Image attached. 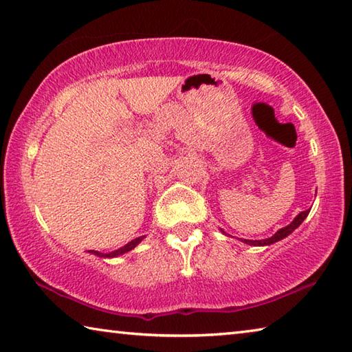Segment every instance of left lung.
Returning a JSON list of instances; mask_svg holds the SVG:
<instances>
[{
	"label": "left lung",
	"mask_w": 352,
	"mask_h": 352,
	"mask_svg": "<svg viewBox=\"0 0 352 352\" xmlns=\"http://www.w3.org/2000/svg\"><path fill=\"white\" fill-rule=\"evenodd\" d=\"M308 213H309V210L302 211L300 214H297V217L294 219L293 222H291V223L288 225V227H285V228L279 230L274 236H271L270 239H265V241H243V242L248 243V245H270V243H274V242H277V241H280V239L287 237L288 234L293 233V231H294L297 227H299V225L305 221V217L308 216Z\"/></svg>",
	"instance_id": "left-lung-1"
}]
</instances>
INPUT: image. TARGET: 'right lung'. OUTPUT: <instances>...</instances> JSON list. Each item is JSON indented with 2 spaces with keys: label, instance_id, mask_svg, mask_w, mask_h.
Wrapping results in <instances>:
<instances>
[{
  "label": "right lung",
  "instance_id": "right-lung-1",
  "mask_svg": "<svg viewBox=\"0 0 352 352\" xmlns=\"http://www.w3.org/2000/svg\"><path fill=\"white\" fill-rule=\"evenodd\" d=\"M142 239H144V236H142V237H138V239H133V241L129 242L127 245H125V247L119 248L118 251H113V253H109V254L98 253V251H94V250H90V253H94V254H96V256H99V257H116V256H119V254H124V253H127V251L133 250V248L136 247V245L142 241Z\"/></svg>",
  "mask_w": 352,
  "mask_h": 352
}]
</instances>
